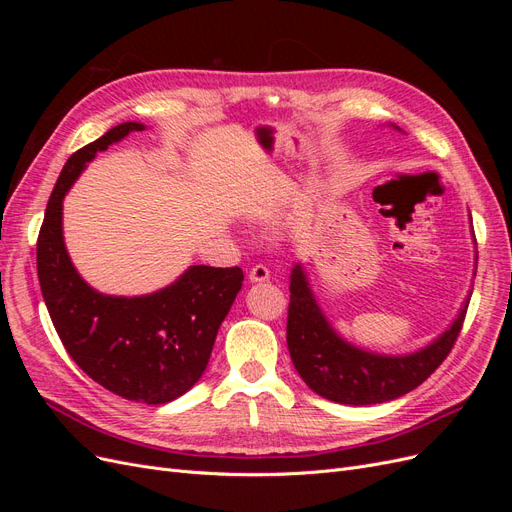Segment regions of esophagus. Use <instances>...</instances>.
<instances>
[{"instance_id": "1", "label": "esophagus", "mask_w": 512, "mask_h": 512, "mask_svg": "<svg viewBox=\"0 0 512 512\" xmlns=\"http://www.w3.org/2000/svg\"><path fill=\"white\" fill-rule=\"evenodd\" d=\"M269 269L265 265H256L250 269V282L256 284V282H267L269 280Z\"/></svg>"}]
</instances>
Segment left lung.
Returning a JSON list of instances; mask_svg holds the SVG:
<instances>
[{
    "instance_id": "obj_1",
    "label": "left lung",
    "mask_w": 512,
    "mask_h": 512,
    "mask_svg": "<svg viewBox=\"0 0 512 512\" xmlns=\"http://www.w3.org/2000/svg\"><path fill=\"white\" fill-rule=\"evenodd\" d=\"M468 303H463L451 327L423 350L404 356L374 354L333 331L297 262L290 273L286 322L290 359L303 382L324 399L348 406L384 404L414 391L442 365L461 333Z\"/></svg>"
}]
</instances>
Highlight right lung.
<instances>
[{"label": "right lung", "mask_w": 512, "mask_h": 512, "mask_svg": "<svg viewBox=\"0 0 512 512\" xmlns=\"http://www.w3.org/2000/svg\"><path fill=\"white\" fill-rule=\"evenodd\" d=\"M141 130L143 123H119L68 158L46 205L36 262L46 309L72 361L106 391L158 406L181 397L203 376L243 271L194 265L143 297L102 294L76 273L61 230L64 196L98 151Z\"/></svg>", "instance_id": "right-lung-1"}]
</instances>
